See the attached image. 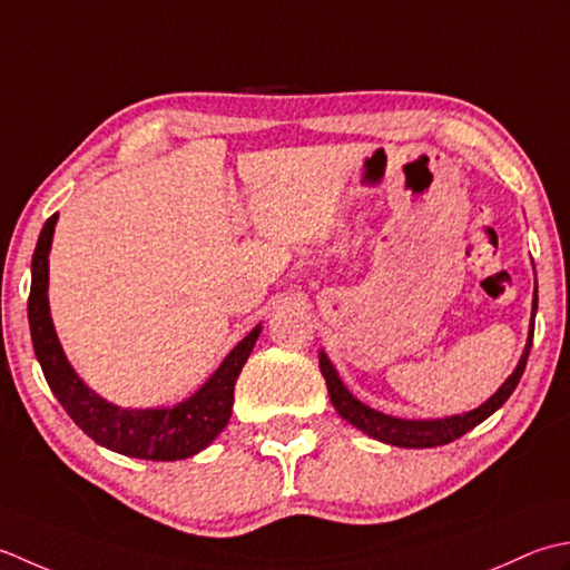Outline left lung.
<instances>
[{"label": "left lung", "instance_id": "1", "mask_svg": "<svg viewBox=\"0 0 570 570\" xmlns=\"http://www.w3.org/2000/svg\"><path fill=\"white\" fill-rule=\"evenodd\" d=\"M537 305H539V289H533V307H531L533 315H537ZM531 340H533V317H531V332H529L524 356L519 358V366L514 368V374L502 383V389H499L490 401L482 403L480 409L462 415L443 417V421H403V417L383 415L374 409H368V405H364L362 401H356L352 393L346 391V386L342 383V379L336 376V371L324 352H320V368H322L324 381H327L330 399L334 403L336 413H340L344 421L356 425L358 431H364L366 435L381 440V443H389L396 448H438V445L452 443V440L462 438L464 433H470L474 425H480L484 421V417H490L497 409H502L504 401L514 393L521 374H524Z\"/></svg>", "mask_w": 570, "mask_h": 570}]
</instances>
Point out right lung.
I'll return each instance as SVG.
<instances>
[{"instance_id":"right-lung-1","label":"right lung","mask_w":570,"mask_h":570,"mask_svg":"<svg viewBox=\"0 0 570 570\" xmlns=\"http://www.w3.org/2000/svg\"><path fill=\"white\" fill-rule=\"evenodd\" d=\"M56 214L46 220L31 261V293H29V327L33 352L41 364L46 383L53 391L58 403L73 417V423L98 445L139 460H184L204 450L224 431L230 409H234V386L243 364L261 334V324L246 340L230 352L216 374L174 409L127 411L96 396L83 381L76 376L66 362L61 344L53 332L49 315V250L56 226Z\"/></svg>"}]
</instances>
